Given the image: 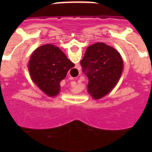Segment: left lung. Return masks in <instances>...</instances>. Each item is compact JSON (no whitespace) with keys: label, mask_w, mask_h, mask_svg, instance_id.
Here are the masks:
<instances>
[{"label":"left lung","mask_w":152,"mask_h":152,"mask_svg":"<svg viewBox=\"0 0 152 152\" xmlns=\"http://www.w3.org/2000/svg\"><path fill=\"white\" fill-rule=\"evenodd\" d=\"M80 64L88 78V93L95 100L103 97L113 89L123 68L120 54L103 42L88 47Z\"/></svg>","instance_id":"1"}]
</instances>
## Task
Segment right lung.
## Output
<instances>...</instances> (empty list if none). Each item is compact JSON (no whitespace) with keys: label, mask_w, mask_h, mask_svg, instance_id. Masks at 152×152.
<instances>
[{"label":"right lung","mask_w":152,"mask_h":152,"mask_svg":"<svg viewBox=\"0 0 152 152\" xmlns=\"http://www.w3.org/2000/svg\"><path fill=\"white\" fill-rule=\"evenodd\" d=\"M72 67H75V64L59 48L52 44L37 48L28 64L32 80L49 96L58 94L60 82Z\"/></svg>","instance_id":"1"}]
</instances>
